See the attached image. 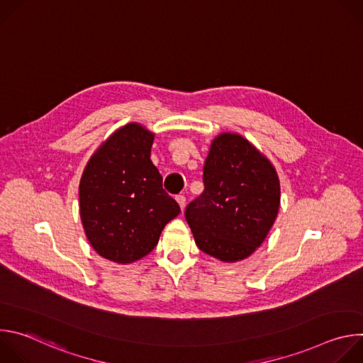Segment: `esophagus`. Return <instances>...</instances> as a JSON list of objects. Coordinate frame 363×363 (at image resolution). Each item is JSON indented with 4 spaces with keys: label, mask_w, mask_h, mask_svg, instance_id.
I'll return each instance as SVG.
<instances>
[{
    "label": "esophagus",
    "mask_w": 363,
    "mask_h": 363,
    "mask_svg": "<svg viewBox=\"0 0 363 363\" xmlns=\"http://www.w3.org/2000/svg\"><path fill=\"white\" fill-rule=\"evenodd\" d=\"M175 199H177L178 205L181 206V210L184 211V208H185V201H186V199H185V196H184V195H177V198H175Z\"/></svg>",
    "instance_id": "esophagus-1"
}]
</instances>
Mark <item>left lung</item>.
<instances>
[{
    "label": "left lung",
    "mask_w": 363,
    "mask_h": 363,
    "mask_svg": "<svg viewBox=\"0 0 363 363\" xmlns=\"http://www.w3.org/2000/svg\"><path fill=\"white\" fill-rule=\"evenodd\" d=\"M203 185L185 210L198 248L223 263L245 260L264 242L279 214L276 168L240 133L223 132L210 145Z\"/></svg>",
    "instance_id": "left-lung-1"
}]
</instances>
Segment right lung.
Listing matches in <instances>:
<instances>
[{"label": "right lung", "mask_w": 363, "mask_h": 363, "mask_svg": "<svg viewBox=\"0 0 363 363\" xmlns=\"http://www.w3.org/2000/svg\"><path fill=\"white\" fill-rule=\"evenodd\" d=\"M153 139L155 133L138 122L121 126L93 152L80 178L86 237L99 255L118 264L147 255L181 213L150 161Z\"/></svg>", "instance_id": "add662e5"}]
</instances>
